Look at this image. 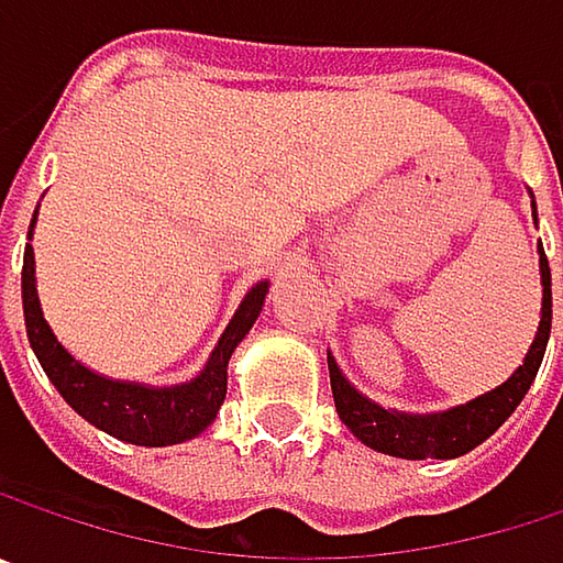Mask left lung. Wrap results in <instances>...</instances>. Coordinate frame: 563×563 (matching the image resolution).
<instances>
[{"mask_svg": "<svg viewBox=\"0 0 563 563\" xmlns=\"http://www.w3.org/2000/svg\"><path fill=\"white\" fill-rule=\"evenodd\" d=\"M538 254H541L538 264H541V286H544L541 289V322H538V335L525 355V365H518V372L508 382L486 391L483 397H473V400L440 410V413H404V410H388V407L368 400L362 391H355L329 352V382H332V397H335V410H339L342 423L365 446L388 453V456H400V460H453V456L470 453L483 440H489L511 417V410L521 404V397L528 394L538 368H541L544 349H548L551 267H548L541 241H538Z\"/></svg>", "mask_w": 563, "mask_h": 563, "instance_id": "8db88e82", "label": "left lung"}]
</instances>
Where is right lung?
<instances>
[{"label":"right lung","mask_w":563,"mask_h":563,"mask_svg":"<svg viewBox=\"0 0 563 563\" xmlns=\"http://www.w3.org/2000/svg\"><path fill=\"white\" fill-rule=\"evenodd\" d=\"M38 211L32 214V228H35ZM32 228H29V241H32ZM271 283L261 280L257 286L247 289V296L241 299L234 319L228 322L224 335L218 339L208 365L185 385H172V388H150L140 382H113L103 378L90 368H84L52 332V325L45 322L42 302H38V289H35V254L32 244L25 247V261H22V309H25V332L32 342L35 358L42 362L45 375L52 378L57 394L97 430L123 440V443H136V446H172L181 440L198 437L221 410L224 394H228V362L234 355V349L241 345V339L251 332V325L257 322L261 309H264V296H267Z\"/></svg>","instance_id":"obj_1"}]
</instances>
